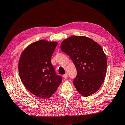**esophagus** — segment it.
<instances>
[{
    "instance_id": "obj_1",
    "label": "esophagus",
    "mask_w": 125,
    "mask_h": 125,
    "mask_svg": "<svg viewBox=\"0 0 125 125\" xmlns=\"http://www.w3.org/2000/svg\"><path fill=\"white\" fill-rule=\"evenodd\" d=\"M62 77H63V78L67 79V78H68V74H67V73H66V74H65L63 75H62Z\"/></svg>"
}]
</instances>
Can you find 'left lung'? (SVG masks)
Wrapping results in <instances>:
<instances>
[{"label": "left lung", "mask_w": 125, "mask_h": 125, "mask_svg": "<svg viewBox=\"0 0 125 125\" xmlns=\"http://www.w3.org/2000/svg\"><path fill=\"white\" fill-rule=\"evenodd\" d=\"M61 50L73 60L77 70L73 84L86 97L97 92L106 74L107 58L100 45L88 37L71 36L62 41Z\"/></svg>", "instance_id": "1"}]
</instances>
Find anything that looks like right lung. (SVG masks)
Masks as SVG:
<instances>
[{
	"mask_svg": "<svg viewBox=\"0 0 125 125\" xmlns=\"http://www.w3.org/2000/svg\"><path fill=\"white\" fill-rule=\"evenodd\" d=\"M56 42L41 40L30 44L22 52L19 73L25 88L43 99L50 97L61 83L62 78L55 73L51 57Z\"/></svg>",
	"mask_w": 125,
	"mask_h": 125,
	"instance_id": "obj_1",
	"label": "right lung"
}]
</instances>
